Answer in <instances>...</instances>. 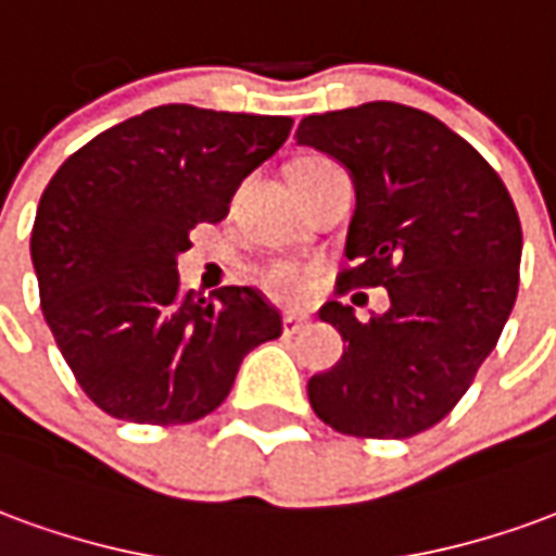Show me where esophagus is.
I'll return each instance as SVG.
<instances>
[{"mask_svg": "<svg viewBox=\"0 0 556 556\" xmlns=\"http://www.w3.org/2000/svg\"><path fill=\"white\" fill-rule=\"evenodd\" d=\"M303 327H306V315H301V313H286V315H282V333H286V337H294V333H301Z\"/></svg>", "mask_w": 556, "mask_h": 556, "instance_id": "34e87169", "label": "esophagus"}]
</instances>
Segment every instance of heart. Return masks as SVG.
Masks as SVG:
<instances>
[{
  "instance_id": "heart-1",
  "label": "heart",
  "mask_w": 556,
  "mask_h": 556,
  "mask_svg": "<svg viewBox=\"0 0 556 556\" xmlns=\"http://www.w3.org/2000/svg\"><path fill=\"white\" fill-rule=\"evenodd\" d=\"M265 289L279 301H298L306 291V274L298 265H274L265 270Z\"/></svg>"
}]
</instances>
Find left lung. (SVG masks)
Wrapping results in <instances>:
<instances>
[{
  "label": "left lung",
  "mask_w": 556,
  "mask_h": 556,
  "mask_svg": "<svg viewBox=\"0 0 556 556\" xmlns=\"http://www.w3.org/2000/svg\"><path fill=\"white\" fill-rule=\"evenodd\" d=\"M298 146L349 169L354 217L345 289L384 286L390 309L361 321L325 303L345 342L309 378V405L354 438H410L441 422L489 357L518 294L521 223L501 175L434 115L372 101L306 115Z\"/></svg>",
  "instance_id": "obj_1"
}]
</instances>
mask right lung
<instances>
[{
	"label": "right lung",
	"mask_w": 556,
	"mask_h": 556,
	"mask_svg": "<svg viewBox=\"0 0 556 556\" xmlns=\"http://www.w3.org/2000/svg\"><path fill=\"white\" fill-rule=\"evenodd\" d=\"M289 115L154 106L103 130L47 184L31 265L41 309L86 396L110 417L193 422L223 405L241 361L282 333L255 289H178L195 223L289 139Z\"/></svg>",
	"instance_id": "right-lung-1"
}]
</instances>
